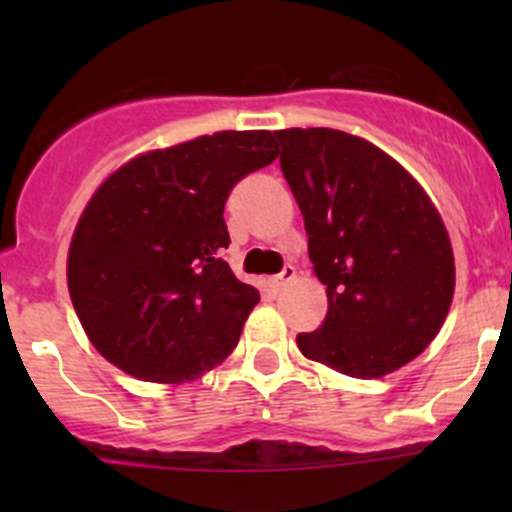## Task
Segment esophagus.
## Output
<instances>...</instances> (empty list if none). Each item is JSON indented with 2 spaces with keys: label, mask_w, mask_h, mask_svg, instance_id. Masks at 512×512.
<instances>
[{
  "label": "esophagus",
  "mask_w": 512,
  "mask_h": 512,
  "mask_svg": "<svg viewBox=\"0 0 512 512\" xmlns=\"http://www.w3.org/2000/svg\"><path fill=\"white\" fill-rule=\"evenodd\" d=\"M294 277H297V270H294L292 265H287L285 270L280 272V275H277V277H272V280H270V287L275 289V292H280V289H285V287L289 285V282L294 280Z\"/></svg>",
  "instance_id": "34e87169"
}]
</instances>
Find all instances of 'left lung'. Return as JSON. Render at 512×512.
<instances>
[{"instance_id":"left-lung-1","label":"left lung","mask_w":512,"mask_h":512,"mask_svg":"<svg viewBox=\"0 0 512 512\" xmlns=\"http://www.w3.org/2000/svg\"><path fill=\"white\" fill-rule=\"evenodd\" d=\"M280 165L309 235L327 317L297 334L307 359L354 379H381L441 332L456 262L441 213L401 163L334 128L277 131Z\"/></svg>"}]
</instances>
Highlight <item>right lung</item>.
<instances>
[{
	"label": "right lung",
	"mask_w": 512,
	"mask_h": 512,
	"mask_svg": "<svg viewBox=\"0 0 512 512\" xmlns=\"http://www.w3.org/2000/svg\"><path fill=\"white\" fill-rule=\"evenodd\" d=\"M275 158L270 131H218L141 153L98 185L66 280L103 359L136 379L183 384L230 356L260 292L223 260L225 200Z\"/></svg>",
	"instance_id": "obj_1"
}]
</instances>
